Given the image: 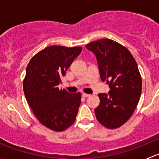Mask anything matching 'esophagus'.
<instances>
[{
  "label": "esophagus",
  "instance_id": "obj_1",
  "mask_svg": "<svg viewBox=\"0 0 159 159\" xmlns=\"http://www.w3.org/2000/svg\"><path fill=\"white\" fill-rule=\"evenodd\" d=\"M91 95V94H86V93H83L82 94V96L84 98H87V97H89V96Z\"/></svg>",
  "mask_w": 159,
  "mask_h": 159
}]
</instances>
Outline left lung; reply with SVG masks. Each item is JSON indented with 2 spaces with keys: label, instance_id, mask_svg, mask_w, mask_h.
Segmentation results:
<instances>
[{
  "label": "left lung",
  "instance_id": "1",
  "mask_svg": "<svg viewBox=\"0 0 159 159\" xmlns=\"http://www.w3.org/2000/svg\"><path fill=\"white\" fill-rule=\"evenodd\" d=\"M95 55L102 81L110 91L100 93V104L94 109L98 121L108 129L120 127L136 108L141 93L142 78L130 51L110 39H101L86 45Z\"/></svg>",
  "mask_w": 159,
  "mask_h": 159
}]
</instances>
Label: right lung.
Masks as SVG:
<instances>
[{"label": "right lung", "mask_w": 159, "mask_h": 159, "mask_svg": "<svg viewBox=\"0 0 159 159\" xmlns=\"http://www.w3.org/2000/svg\"><path fill=\"white\" fill-rule=\"evenodd\" d=\"M81 50L50 46L35 54L27 66L23 82L27 102L38 121L55 131L67 129L76 119L81 93H69L58 85Z\"/></svg>", "instance_id": "right-lung-1"}]
</instances>
